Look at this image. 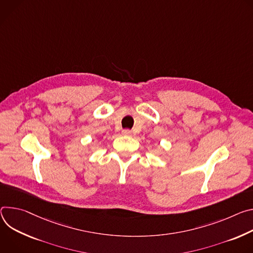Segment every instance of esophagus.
Masks as SVG:
<instances>
[{"label": "esophagus", "instance_id": "obj_1", "mask_svg": "<svg viewBox=\"0 0 253 253\" xmlns=\"http://www.w3.org/2000/svg\"><path fill=\"white\" fill-rule=\"evenodd\" d=\"M122 133H123L124 135H130V134H131V130H129V129H123Z\"/></svg>", "mask_w": 253, "mask_h": 253}]
</instances>
